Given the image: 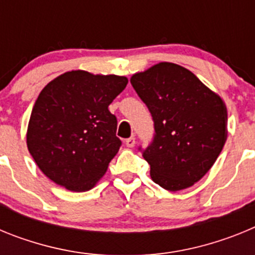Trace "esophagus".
<instances>
[{
  "instance_id": "esophagus-1",
  "label": "esophagus",
  "mask_w": 255,
  "mask_h": 255,
  "mask_svg": "<svg viewBox=\"0 0 255 255\" xmlns=\"http://www.w3.org/2000/svg\"><path fill=\"white\" fill-rule=\"evenodd\" d=\"M125 144H126V147H128V148H132V147H134V145H135V138H134V136L126 139Z\"/></svg>"
}]
</instances>
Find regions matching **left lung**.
<instances>
[{
	"instance_id": "8db88e82",
	"label": "left lung",
	"mask_w": 255,
	"mask_h": 255,
	"mask_svg": "<svg viewBox=\"0 0 255 255\" xmlns=\"http://www.w3.org/2000/svg\"><path fill=\"white\" fill-rule=\"evenodd\" d=\"M154 121L143 152L150 177L166 190L190 188L213 166L227 139L226 105L194 74L159 62L130 79Z\"/></svg>"
}]
</instances>
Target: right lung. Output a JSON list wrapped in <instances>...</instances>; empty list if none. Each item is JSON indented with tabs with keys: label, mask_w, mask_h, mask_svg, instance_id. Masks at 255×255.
Wrapping results in <instances>:
<instances>
[{
	"label": "right lung",
	"mask_w": 255,
	"mask_h": 255,
	"mask_svg": "<svg viewBox=\"0 0 255 255\" xmlns=\"http://www.w3.org/2000/svg\"><path fill=\"white\" fill-rule=\"evenodd\" d=\"M126 84L125 76L74 70L42 89L31 110L26 145L49 180L67 190L87 191L105 175L121 147L108 106Z\"/></svg>",
	"instance_id": "add662e5"
}]
</instances>
